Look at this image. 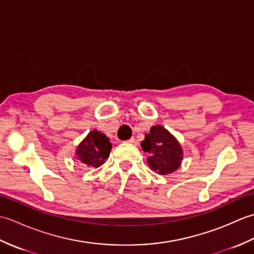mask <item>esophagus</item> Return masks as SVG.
Here are the masks:
<instances>
[{
    "mask_svg": "<svg viewBox=\"0 0 254 254\" xmlns=\"http://www.w3.org/2000/svg\"><path fill=\"white\" fill-rule=\"evenodd\" d=\"M127 143H130V144H132V145H135V144H136V139L134 138V137H132V138L128 139Z\"/></svg>",
    "mask_w": 254,
    "mask_h": 254,
    "instance_id": "1",
    "label": "esophagus"
}]
</instances>
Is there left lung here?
Listing matches in <instances>:
<instances>
[{"label":"left lung","instance_id":"left-lung-1","mask_svg":"<svg viewBox=\"0 0 254 254\" xmlns=\"http://www.w3.org/2000/svg\"><path fill=\"white\" fill-rule=\"evenodd\" d=\"M142 149L149 156L147 164L159 175L175 172L181 166L183 149L179 141L161 126L152 127L141 143Z\"/></svg>","mask_w":254,"mask_h":254}]
</instances>
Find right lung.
Masks as SVG:
<instances>
[{
  "mask_svg": "<svg viewBox=\"0 0 254 254\" xmlns=\"http://www.w3.org/2000/svg\"><path fill=\"white\" fill-rule=\"evenodd\" d=\"M112 145L106 134L90 131L76 147L75 158L87 167L98 168L109 157Z\"/></svg>",
  "mask_w": 254,
  "mask_h": 254,
  "instance_id": "add662e5",
  "label": "right lung"
}]
</instances>
